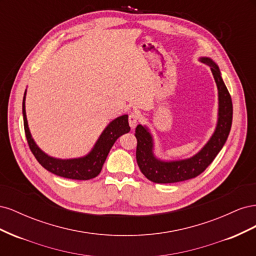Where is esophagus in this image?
Segmentation results:
<instances>
[{"instance_id":"34e87169","label":"esophagus","mask_w":256,"mask_h":256,"mask_svg":"<svg viewBox=\"0 0 256 256\" xmlns=\"http://www.w3.org/2000/svg\"><path fill=\"white\" fill-rule=\"evenodd\" d=\"M138 120V114L136 112H131L129 114V125H130V127L132 128V129L136 126Z\"/></svg>"}]
</instances>
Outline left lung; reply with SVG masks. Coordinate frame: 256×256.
<instances>
[{"label": "left lung", "instance_id": "obj_1", "mask_svg": "<svg viewBox=\"0 0 256 256\" xmlns=\"http://www.w3.org/2000/svg\"><path fill=\"white\" fill-rule=\"evenodd\" d=\"M200 63L210 67L218 88V118L214 134L206 144L192 157L177 160H162L154 154V141L150 128H136V162L144 176L156 184H172L194 178L203 173L226 144L233 120V104L222 79L219 66L208 56H200Z\"/></svg>", "mask_w": 256, "mask_h": 256}]
</instances>
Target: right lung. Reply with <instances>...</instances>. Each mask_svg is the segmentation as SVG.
<instances>
[{
  "instance_id": "right-lung-1",
  "label": "right lung",
  "mask_w": 256,
  "mask_h": 256,
  "mask_svg": "<svg viewBox=\"0 0 256 256\" xmlns=\"http://www.w3.org/2000/svg\"><path fill=\"white\" fill-rule=\"evenodd\" d=\"M26 90L24 92V96H23L22 114L26 136L30 152H33L37 161L47 171L58 176L78 180H88L98 176L99 173L102 172L108 154H109L115 141L120 136L128 134L130 131L128 115H122L108 124V126L104 129L102 134L99 136L92 148L84 156L69 159H60L49 156L48 154L40 150V147L36 144L32 134H30L26 112Z\"/></svg>"
}]
</instances>
